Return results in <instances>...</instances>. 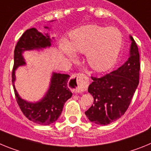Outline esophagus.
I'll return each mask as SVG.
<instances>
[{"label": "esophagus", "instance_id": "34e87169", "mask_svg": "<svg viewBox=\"0 0 151 151\" xmlns=\"http://www.w3.org/2000/svg\"><path fill=\"white\" fill-rule=\"evenodd\" d=\"M71 84L76 92H83L87 90L89 85L88 78L85 74L78 73L73 75Z\"/></svg>", "mask_w": 151, "mask_h": 151}]
</instances>
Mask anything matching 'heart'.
<instances>
[{
	"mask_svg": "<svg viewBox=\"0 0 151 151\" xmlns=\"http://www.w3.org/2000/svg\"><path fill=\"white\" fill-rule=\"evenodd\" d=\"M70 42L63 41L62 49L70 58L75 52L86 55V60L93 70L104 73L113 67L122 43V34L114 27L86 25L72 31Z\"/></svg>",
	"mask_w": 151,
	"mask_h": 151,
	"instance_id": "b5f03b06",
	"label": "heart"
}]
</instances>
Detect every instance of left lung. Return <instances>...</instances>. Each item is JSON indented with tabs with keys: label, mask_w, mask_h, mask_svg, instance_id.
I'll list each match as a JSON object with an SVG mask.
<instances>
[{
	"label": "left lung",
	"mask_w": 151,
	"mask_h": 151,
	"mask_svg": "<svg viewBox=\"0 0 151 151\" xmlns=\"http://www.w3.org/2000/svg\"><path fill=\"white\" fill-rule=\"evenodd\" d=\"M130 56L122 66L101 78L91 77L93 82L88 91L94 103L85 115L97 125H108L124 115L138 88L139 52L134 38L130 36Z\"/></svg>",
	"instance_id": "1"
}]
</instances>
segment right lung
I'll return each instance as SVG.
<instances>
[{"label": "right lung", "instance_id": "right-lung-1", "mask_svg": "<svg viewBox=\"0 0 151 151\" xmlns=\"http://www.w3.org/2000/svg\"><path fill=\"white\" fill-rule=\"evenodd\" d=\"M45 28L48 29V27ZM51 42L52 40L48 33L43 35L35 28H32L27 29L22 34L14 50L12 82L17 104L26 118L35 123L42 125H48L55 122L61 115L65 103L73 95L67 86L69 76L53 73L50 87L45 97L38 102L31 103L22 99L16 90L14 85L15 70L19 66L26 65V61L22 56L24 51L49 47L51 45Z\"/></svg>", "mask_w": 151, "mask_h": 151}]
</instances>
